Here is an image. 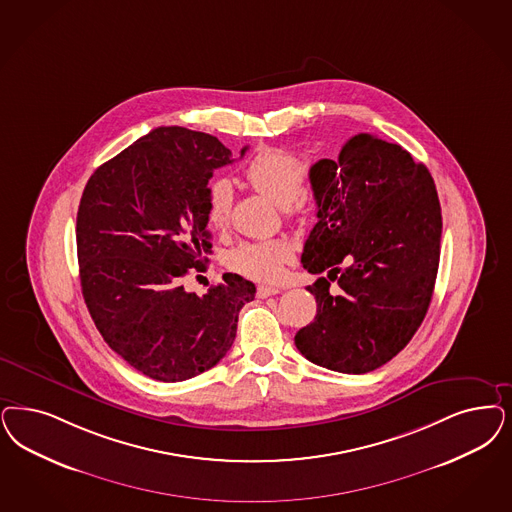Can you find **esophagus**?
<instances>
[{
    "label": "esophagus",
    "mask_w": 512,
    "mask_h": 512,
    "mask_svg": "<svg viewBox=\"0 0 512 512\" xmlns=\"http://www.w3.org/2000/svg\"><path fill=\"white\" fill-rule=\"evenodd\" d=\"M280 291H282L280 287H270V285H259V287H257V297H259V299H266V297L278 295Z\"/></svg>",
    "instance_id": "esophagus-1"
}]
</instances>
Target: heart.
I'll list each match as a JSON object with an SVG mask.
<instances>
[{"instance_id": "1", "label": "heart", "mask_w": 512, "mask_h": 512, "mask_svg": "<svg viewBox=\"0 0 512 512\" xmlns=\"http://www.w3.org/2000/svg\"><path fill=\"white\" fill-rule=\"evenodd\" d=\"M247 181L287 213L295 215L302 212L304 179L308 174L306 162L293 155L291 151L270 147L257 153L247 162ZM232 185L227 179H215L208 187V221L215 229L225 227L232 212ZM293 259V246L287 240H263L246 242L232 249L229 255L230 268L244 274L251 280L274 282L280 278L285 263Z\"/></svg>"}]
</instances>
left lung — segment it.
I'll return each mask as SVG.
<instances>
[{
    "instance_id": "left-lung-1",
    "label": "left lung",
    "mask_w": 512,
    "mask_h": 512,
    "mask_svg": "<svg viewBox=\"0 0 512 512\" xmlns=\"http://www.w3.org/2000/svg\"><path fill=\"white\" fill-rule=\"evenodd\" d=\"M310 183L318 223L300 263L327 278L306 287L318 314L295 344L319 367L365 374L401 352L427 314L441 257L437 189L401 145L371 134L353 136L338 160H318Z\"/></svg>"
}]
</instances>
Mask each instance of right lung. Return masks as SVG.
<instances>
[{
  "mask_svg": "<svg viewBox=\"0 0 512 512\" xmlns=\"http://www.w3.org/2000/svg\"><path fill=\"white\" fill-rule=\"evenodd\" d=\"M230 162L210 134L160 126L104 162L81 196L77 259L90 316L107 346L153 380L183 382L215 367L255 299L238 274L204 297L181 285L206 270L208 181Z\"/></svg>",
  "mask_w": 512,
  "mask_h": 512,
  "instance_id": "add662e5",
  "label": "right lung"
}]
</instances>
